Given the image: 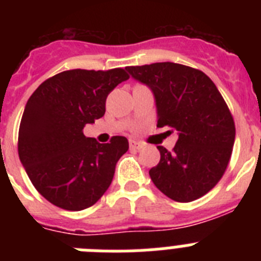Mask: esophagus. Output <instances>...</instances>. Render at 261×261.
<instances>
[{"instance_id":"esophagus-1","label":"esophagus","mask_w":261,"mask_h":261,"mask_svg":"<svg viewBox=\"0 0 261 261\" xmlns=\"http://www.w3.org/2000/svg\"><path fill=\"white\" fill-rule=\"evenodd\" d=\"M129 147L133 149V150H140V149H142V144L136 141H129Z\"/></svg>"}]
</instances>
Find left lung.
<instances>
[{
    "instance_id": "obj_1",
    "label": "left lung",
    "mask_w": 261,
    "mask_h": 261,
    "mask_svg": "<svg viewBox=\"0 0 261 261\" xmlns=\"http://www.w3.org/2000/svg\"><path fill=\"white\" fill-rule=\"evenodd\" d=\"M150 87L158 123L176 130L172 151L156 146L161 161L149 171L155 187L177 202L208 193L225 174L235 141V124L225 99L201 70L175 62L126 66Z\"/></svg>"
}]
</instances>
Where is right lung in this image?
Returning a JSON list of instances; mask_svg holds the SVG:
<instances>
[{
	"label": "right lung",
	"mask_w": 261,
	"mask_h": 261,
	"mask_svg": "<svg viewBox=\"0 0 261 261\" xmlns=\"http://www.w3.org/2000/svg\"><path fill=\"white\" fill-rule=\"evenodd\" d=\"M129 78L125 69L61 71L45 80L27 102L18 133V154L39 193L65 211L98 201L114 179L128 140L108 144L86 137L84 128L105 115L108 94Z\"/></svg>",
	"instance_id": "1"
}]
</instances>
